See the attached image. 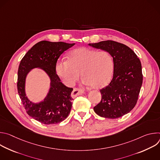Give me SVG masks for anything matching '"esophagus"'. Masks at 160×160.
Returning a JSON list of instances; mask_svg holds the SVG:
<instances>
[{"label": "esophagus", "mask_w": 160, "mask_h": 160, "mask_svg": "<svg viewBox=\"0 0 160 160\" xmlns=\"http://www.w3.org/2000/svg\"><path fill=\"white\" fill-rule=\"evenodd\" d=\"M83 93H85V91L83 90L77 88H75L73 90V92H72V98H75L77 96H79L82 94H83Z\"/></svg>", "instance_id": "obj_1"}]
</instances>
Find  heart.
Masks as SVG:
<instances>
[{
    "label": "heart",
    "instance_id": "b5f03b06",
    "mask_svg": "<svg viewBox=\"0 0 160 160\" xmlns=\"http://www.w3.org/2000/svg\"><path fill=\"white\" fill-rule=\"evenodd\" d=\"M114 69L113 59L106 51L82 48L73 50L68 59H60L56 63L58 76L67 85L72 86L79 79L87 85L101 88L111 80Z\"/></svg>",
    "mask_w": 160,
    "mask_h": 160
}]
</instances>
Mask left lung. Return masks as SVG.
<instances>
[{
  "label": "left lung",
  "mask_w": 160,
  "mask_h": 160,
  "mask_svg": "<svg viewBox=\"0 0 160 160\" xmlns=\"http://www.w3.org/2000/svg\"><path fill=\"white\" fill-rule=\"evenodd\" d=\"M88 45L109 52L114 62L112 78L108 86L101 89V101L94 110L103 118H120L128 113L138 101L143 80L140 59L127 45L115 41Z\"/></svg>",
  "instance_id": "left-lung-1"
}]
</instances>
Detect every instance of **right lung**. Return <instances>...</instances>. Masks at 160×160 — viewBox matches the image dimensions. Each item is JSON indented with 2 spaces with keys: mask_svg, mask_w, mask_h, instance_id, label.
Segmentation results:
<instances>
[{
  "mask_svg": "<svg viewBox=\"0 0 160 160\" xmlns=\"http://www.w3.org/2000/svg\"><path fill=\"white\" fill-rule=\"evenodd\" d=\"M75 43L43 40L37 43L21 59L18 72L17 87L19 98L29 116L45 125H52L64 120L70 112L73 100L72 88L65 86L56 73L59 56ZM34 68H40L49 76L51 83L47 96L43 101L35 103L25 92L26 78Z\"/></svg>",
  "mask_w": 160,
  "mask_h": 160,
  "instance_id": "1",
  "label": "right lung"
}]
</instances>
